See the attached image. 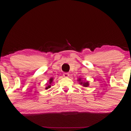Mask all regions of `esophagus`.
Instances as JSON below:
<instances>
[{"mask_svg": "<svg viewBox=\"0 0 131 131\" xmlns=\"http://www.w3.org/2000/svg\"><path fill=\"white\" fill-rule=\"evenodd\" d=\"M69 75H70V74H68V72H64V73L63 74V76L64 77H68Z\"/></svg>", "mask_w": 131, "mask_h": 131, "instance_id": "obj_1", "label": "esophagus"}]
</instances>
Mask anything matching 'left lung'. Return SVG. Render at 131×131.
Here are the masks:
<instances>
[{"mask_svg": "<svg viewBox=\"0 0 131 131\" xmlns=\"http://www.w3.org/2000/svg\"><path fill=\"white\" fill-rule=\"evenodd\" d=\"M78 81H81V78H80L79 79V80ZM80 84H81V85H82L83 86H85V87H87V86H89V82H82V81H81V82H80Z\"/></svg>", "mask_w": 131, "mask_h": 131, "instance_id": "8db88e82", "label": "left lung"}]
</instances>
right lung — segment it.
Masks as SVG:
<instances>
[{
  "instance_id": "1",
  "label": "right lung",
  "mask_w": 131,
  "mask_h": 131,
  "mask_svg": "<svg viewBox=\"0 0 131 131\" xmlns=\"http://www.w3.org/2000/svg\"><path fill=\"white\" fill-rule=\"evenodd\" d=\"M53 80V78H50V80H49V84L48 85V86H47V87L46 88V89H48V88H50V86H51L50 84H51V83H52Z\"/></svg>"
}]
</instances>
